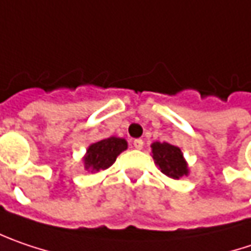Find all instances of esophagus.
Instances as JSON below:
<instances>
[{"label": "esophagus", "instance_id": "esophagus-1", "mask_svg": "<svg viewBox=\"0 0 251 251\" xmlns=\"http://www.w3.org/2000/svg\"><path fill=\"white\" fill-rule=\"evenodd\" d=\"M133 146H135L136 149H142V148H143V140H142V139H135V140H133Z\"/></svg>", "mask_w": 251, "mask_h": 251}]
</instances>
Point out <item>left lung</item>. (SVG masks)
Masks as SVG:
<instances>
[{
	"mask_svg": "<svg viewBox=\"0 0 251 251\" xmlns=\"http://www.w3.org/2000/svg\"><path fill=\"white\" fill-rule=\"evenodd\" d=\"M152 153L160 172L168 177L179 179L187 175V165L177 146H173L166 142H155L152 145Z\"/></svg>",
	"mask_w": 251,
	"mask_h": 251,
	"instance_id": "obj_1",
	"label": "left lung"
}]
</instances>
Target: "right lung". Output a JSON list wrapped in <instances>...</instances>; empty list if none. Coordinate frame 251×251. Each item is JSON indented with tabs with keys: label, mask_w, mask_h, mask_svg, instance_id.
<instances>
[{
	"label": "right lung",
	"mask_w": 251,
	"mask_h": 251,
	"mask_svg": "<svg viewBox=\"0 0 251 251\" xmlns=\"http://www.w3.org/2000/svg\"><path fill=\"white\" fill-rule=\"evenodd\" d=\"M126 148V140L121 138H108L96 142L88 148L85 156V169H92V172L108 169Z\"/></svg>",
	"instance_id": "obj_1"
}]
</instances>
